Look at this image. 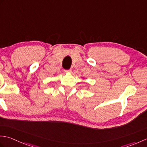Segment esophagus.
Instances as JSON below:
<instances>
[{"instance_id":"1","label":"esophagus","mask_w":147,"mask_h":147,"mask_svg":"<svg viewBox=\"0 0 147 147\" xmlns=\"http://www.w3.org/2000/svg\"><path fill=\"white\" fill-rule=\"evenodd\" d=\"M64 71L65 72V73H71V72H72V69H69L65 70Z\"/></svg>"}]
</instances>
